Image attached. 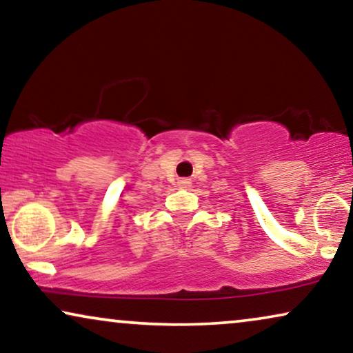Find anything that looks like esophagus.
<instances>
[{
	"label": "esophagus",
	"instance_id": "obj_1",
	"mask_svg": "<svg viewBox=\"0 0 353 353\" xmlns=\"http://www.w3.org/2000/svg\"><path fill=\"white\" fill-rule=\"evenodd\" d=\"M179 187H183V188L190 187V181H188V179H181V181H179Z\"/></svg>",
	"mask_w": 353,
	"mask_h": 353
}]
</instances>
